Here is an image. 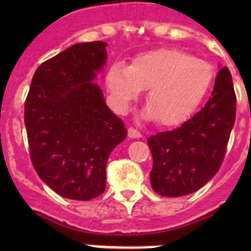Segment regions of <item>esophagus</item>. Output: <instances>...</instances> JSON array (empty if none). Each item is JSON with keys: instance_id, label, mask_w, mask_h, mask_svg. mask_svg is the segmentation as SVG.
<instances>
[{"instance_id": "1", "label": "esophagus", "mask_w": 251, "mask_h": 251, "mask_svg": "<svg viewBox=\"0 0 251 251\" xmlns=\"http://www.w3.org/2000/svg\"><path fill=\"white\" fill-rule=\"evenodd\" d=\"M127 135H129V138H131V139H139V138H142L141 131L137 129H134V127H129V130H127Z\"/></svg>"}]
</instances>
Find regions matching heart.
I'll return each instance as SVG.
<instances>
[{
    "instance_id": "obj_1",
    "label": "heart",
    "mask_w": 251,
    "mask_h": 251,
    "mask_svg": "<svg viewBox=\"0 0 251 251\" xmlns=\"http://www.w3.org/2000/svg\"><path fill=\"white\" fill-rule=\"evenodd\" d=\"M214 79L212 65L173 48L137 54L130 66L116 61L105 75L110 100L118 112H127L149 88L146 117L156 118L165 126L179 125L191 117L210 92Z\"/></svg>"
}]
</instances>
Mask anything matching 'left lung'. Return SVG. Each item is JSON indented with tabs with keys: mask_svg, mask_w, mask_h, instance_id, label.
I'll list each match as a JSON object with an SVG mask.
<instances>
[{
	"mask_svg": "<svg viewBox=\"0 0 251 251\" xmlns=\"http://www.w3.org/2000/svg\"><path fill=\"white\" fill-rule=\"evenodd\" d=\"M236 120V95L228 68L219 70L210 100L178 129L147 139L153 191L182 197L204 186L222 165Z\"/></svg>",
	"mask_w": 251,
	"mask_h": 251,
	"instance_id": "1",
	"label": "left lung"
}]
</instances>
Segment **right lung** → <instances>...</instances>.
<instances>
[{"instance_id": "add662e5", "label": "right lung", "mask_w": 251, "mask_h": 251, "mask_svg": "<svg viewBox=\"0 0 251 251\" xmlns=\"http://www.w3.org/2000/svg\"><path fill=\"white\" fill-rule=\"evenodd\" d=\"M106 43H79L33 74L25 124L33 168L58 195L90 201L105 190L106 161L127 135L95 80L106 64Z\"/></svg>"}]
</instances>
